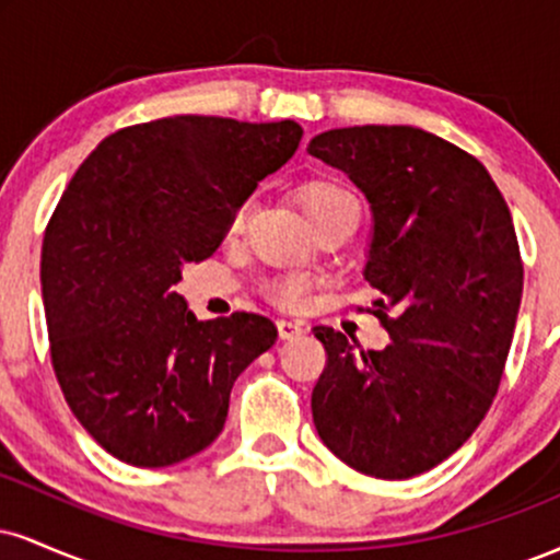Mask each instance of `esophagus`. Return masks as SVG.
Listing matches in <instances>:
<instances>
[{
  "label": "esophagus",
  "mask_w": 560,
  "mask_h": 560,
  "mask_svg": "<svg viewBox=\"0 0 560 560\" xmlns=\"http://www.w3.org/2000/svg\"><path fill=\"white\" fill-rule=\"evenodd\" d=\"M276 326H279V337L281 339H298V337H302V334H305V324H302V320H284V318H281Z\"/></svg>",
  "instance_id": "1"
}]
</instances>
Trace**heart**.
<instances>
[{"instance_id":"b5f03b06","label":"heart","mask_w":560,"mask_h":560,"mask_svg":"<svg viewBox=\"0 0 560 560\" xmlns=\"http://www.w3.org/2000/svg\"><path fill=\"white\" fill-rule=\"evenodd\" d=\"M298 202L302 213L311 221V226H318L320 221L345 213V210H358V213H361V205H358L355 195H352L350 189H345L342 184L326 182V178L302 184L298 191ZM247 205H240V208L234 210V215H231L229 221L231 234H240L244 223H247ZM266 298L271 300L273 305L284 307V311H298V307L305 305L307 298H311V279H307V276H281V279H276L266 287Z\"/></svg>"}]
</instances>
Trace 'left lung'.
Segmentation results:
<instances>
[{"instance_id":"1","label":"left lung","mask_w":560,"mask_h":560,"mask_svg":"<svg viewBox=\"0 0 560 560\" xmlns=\"http://www.w3.org/2000/svg\"><path fill=\"white\" fill-rule=\"evenodd\" d=\"M307 152L371 202L363 276L392 339L358 352L313 329L326 350L313 423L355 471L410 479L464 445L503 378L524 289L511 210L477 158L413 126L331 128Z\"/></svg>"}]
</instances>
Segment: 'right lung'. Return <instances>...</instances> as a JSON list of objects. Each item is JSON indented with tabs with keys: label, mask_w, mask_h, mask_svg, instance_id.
Wrapping results in <instances>:
<instances>
[{
	"label": "right lung",
	"mask_w": 560,
	"mask_h": 560,
	"mask_svg": "<svg viewBox=\"0 0 560 560\" xmlns=\"http://www.w3.org/2000/svg\"><path fill=\"white\" fill-rule=\"evenodd\" d=\"M300 139L294 120L173 115L102 139L62 191L42 244L49 352L75 419L124 464L208 447L236 376L279 337L255 313L197 320L176 284Z\"/></svg>",
	"instance_id": "1"
}]
</instances>
